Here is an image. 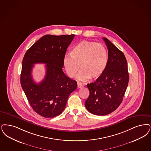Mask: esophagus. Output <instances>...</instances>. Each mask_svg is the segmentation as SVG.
<instances>
[{"instance_id": "34e87169", "label": "esophagus", "mask_w": 151, "mask_h": 151, "mask_svg": "<svg viewBox=\"0 0 151 151\" xmlns=\"http://www.w3.org/2000/svg\"><path fill=\"white\" fill-rule=\"evenodd\" d=\"M83 86V85L81 84V83H78V88H82Z\"/></svg>"}]
</instances>
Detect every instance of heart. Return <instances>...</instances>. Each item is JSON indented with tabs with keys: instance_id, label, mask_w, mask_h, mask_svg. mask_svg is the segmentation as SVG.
I'll return each instance as SVG.
<instances>
[{
	"instance_id": "heart-1",
	"label": "heart",
	"mask_w": 151,
	"mask_h": 151,
	"mask_svg": "<svg viewBox=\"0 0 151 151\" xmlns=\"http://www.w3.org/2000/svg\"><path fill=\"white\" fill-rule=\"evenodd\" d=\"M70 55L63 58V66L70 78H74L80 70L78 78L85 81L100 77L109 62V53L104 45L90 41H83L75 46Z\"/></svg>"
}]
</instances>
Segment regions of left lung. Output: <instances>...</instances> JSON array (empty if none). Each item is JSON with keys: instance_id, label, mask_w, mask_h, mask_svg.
Wrapping results in <instances>:
<instances>
[{"instance_id": "1", "label": "left lung", "mask_w": 151, "mask_h": 151, "mask_svg": "<svg viewBox=\"0 0 151 151\" xmlns=\"http://www.w3.org/2000/svg\"><path fill=\"white\" fill-rule=\"evenodd\" d=\"M103 39L108 48V64L100 77L87 84L90 94L85 103L89 112L99 116L109 114L119 107L129 80L125 55L107 38Z\"/></svg>"}]
</instances>
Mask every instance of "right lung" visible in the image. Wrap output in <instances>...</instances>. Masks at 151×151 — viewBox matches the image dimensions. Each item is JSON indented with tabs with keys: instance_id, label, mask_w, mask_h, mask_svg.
Wrapping results in <instances>:
<instances>
[{
	"instance_id": "1",
	"label": "right lung",
	"mask_w": 151,
	"mask_h": 151,
	"mask_svg": "<svg viewBox=\"0 0 151 151\" xmlns=\"http://www.w3.org/2000/svg\"><path fill=\"white\" fill-rule=\"evenodd\" d=\"M75 35L42 36L27 50L22 64L21 85L33 110L45 118L60 115L70 94L77 88L76 81L63 73V58ZM46 64V75L39 84L32 77L35 63Z\"/></svg>"
}]
</instances>
